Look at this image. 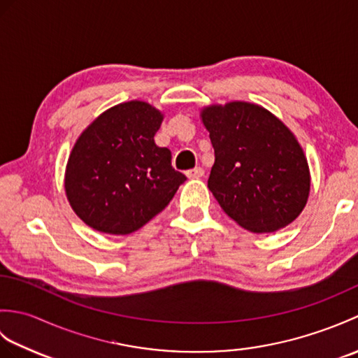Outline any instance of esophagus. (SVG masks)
Returning <instances> with one entry per match:
<instances>
[{"instance_id":"esophagus-1","label":"esophagus","mask_w":358,"mask_h":358,"mask_svg":"<svg viewBox=\"0 0 358 358\" xmlns=\"http://www.w3.org/2000/svg\"><path fill=\"white\" fill-rule=\"evenodd\" d=\"M186 175H187L189 178H201L203 175H204V169H203V167H200V166H196L195 169L187 171Z\"/></svg>"}]
</instances>
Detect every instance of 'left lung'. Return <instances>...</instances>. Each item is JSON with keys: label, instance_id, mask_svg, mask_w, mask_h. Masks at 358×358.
<instances>
[{"label": "left lung", "instance_id": "1", "mask_svg": "<svg viewBox=\"0 0 358 358\" xmlns=\"http://www.w3.org/2000/svg\"><path fill=\"white\" fill-rule=\"evenodd\" d=\"M200 117L215 152L208 187L226 214L257 234L292 223L306 206L310 173L283 121L246 101L212 104Z\"/></svg>", "mask_w": 358, "mask_h": 358}]
</instances>
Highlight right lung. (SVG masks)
<instances>
[{"instance_id": "1", "label": "right lung", "mask_w": 358, "mask_h": 358, "mask_svg": "<svg viewBox=\"0 0 358 358\" xmlns=\"http://www.w3.org/2000/svg\"><path fill=\"white\" fill-rule=\"evenodd\" d=\"M163 113L144 101L113 106L95 118L67 159L64 189L75 214L112 235L138 231L186 181L171 164V150L154 136Z\"/></svg>"}]
</instances>
